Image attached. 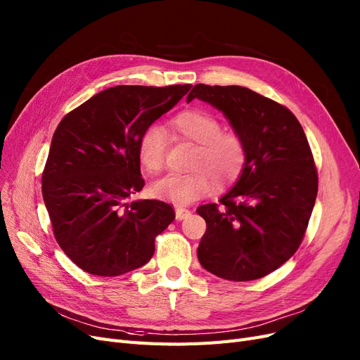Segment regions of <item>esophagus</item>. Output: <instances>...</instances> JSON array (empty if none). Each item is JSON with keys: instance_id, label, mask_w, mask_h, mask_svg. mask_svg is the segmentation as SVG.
<instances>
[{"instance_id": "esophagus-1", "label": "esophagus", "mask_w": 360, "mask_h": 360, "mask_svg": "<svg viewBox=\"0 0 360 360\" xmlns=\"http://www.w3.org/2000/svg\"><path fill=\"white\" fill-rule=\"evenodd\" d=\"M191 216V210L189 209H186V207H176V217L177 219H186V217H189Z\"/></svg>"}]
</instances>
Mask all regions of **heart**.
<instances>
[{"label":"heart","mask_w":360,"mask_h":360,"mask_svg":"<svg viewBox=\"0 0 360 360\" xmlns=\"http://www.w3.org/2000/svg\"><path fill=\"white\" fill-rule=\"evenodd\" d=\"M172 134L193 144L188 174H168L151 186L156 198L177 205H186L209 195L214 181L226 186L236 181L246 165L243 138L222 130V123L210 112L186 110L172 118ZM167 132L158 124L147 126L138 139V159L143 168L155 174L165 162Z\"/></svg>","instance_id":"heart-1"}]
</instances>
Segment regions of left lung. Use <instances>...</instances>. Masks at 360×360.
<instances>
[{
  "instance_id": "left-lung-1",
  "label": "left lung",
  "mask_w": 360,
  "mask_h": 360,
  "mask_svg": "<svg viewBox=\"0 0 360 360\" xmlns=\"http://www.w3.org/2000/svg\"><path fill=\"white\" fill-rule=\"evenodd\" d=\"M195 97L225 114L248 153L236 186L197 209L207 224L198 259L222 279L263 278L299 249L317 198L307 135L288 108L246 86L197 84Z\"/></svg>"
}]
</instances>
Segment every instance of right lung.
Here are the masks:
<instances>
[{
	"label": "right lung",
	"mask_w": 360,
	"mask_h": 360,
	"mask_svg": "<svg viewBox=\"0 0 360 360\" xmlns=\"http://www.w3.org/2000/svg\"><path fill=\"white\" fill-rule=\"evenodd\" d=\"M117 85L60 122L41 174L53 236L73 263L96 276H118L148 263L155 240L174 221L159 200L127 202L144 188L138 159L143 130L191 90Z\"/></svg>",
	"instance_id": "add662e5"
}]
</instances>
